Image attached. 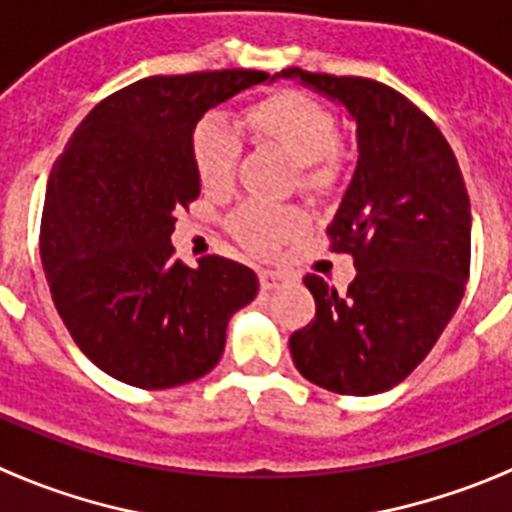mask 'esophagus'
Masks as SVG:
<instances>
[{
  "instance_id": "obj_1",
  "label": "esophagus",
  "mask_w": 512,
  "mask_h": 512,
  "mask_svg": "<svg viewBox=\"0 0 512 512\" xmlns=\"http://www.w3.org/2000/svg\"><path fill=\"white\" fill-rule=\"evenodd\" d=\"M287 282V277L284 274H279V271H259V284H261V292H271V289L282 287V284Z\"/></svg>"
}]
</instances>
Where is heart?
<instances>
[{"mask_svg":"<svg viewBox=\"0 0 512 512\" xmlns=\"http://www.w3.org/2000/svg\"><path fill=\"white\" fill-rule=\"evenodd\" d=\"M248 128L282 148L300 166V187L325 192L341 171L336 117L323 102L300 89H279L243 112ZM238 140L220 117H205L192 130V164L207 192H225L233 184ZM307 225L305 212L289 205L246 202L230 217V233L246 251H277Z\"/></svg>","mask_w":512,"mask_h":512,"instance_id":"b5f03b06","label":"heart"}]
</instances>
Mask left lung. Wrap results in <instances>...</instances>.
<instances>
[{"label":"left lung","instance_id":"8db88e82","mask_svg":"<svg viewBox=\"0 0 512 512\" xmlns=\"http://www.w3.org/2000/svg\"><path fill=\"white\" fill-rule=\"evenodd\" d=\"M356 120L354 179L330 251L354 256L346 292L307 274L315 318L289 336L297 372L338 395L392 390L436 346L464 297L472 215L456 156L405 94L364 76L287 69Z\"/></svg>","mask_w":512,"mask_h":512}]
</instances>
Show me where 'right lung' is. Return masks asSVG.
Listing matches in <instances>:
<instances>
[{"instance_id":"obj_1","label":"right lung","mask_w":512,"mask_h":512,"mask_svg":"<svg viewBox=\"0 0 512 512\" xmlns=\"http://www.w3.org/2000/svg\"><path fill=\"white\" fill-rule=\"evenodd\" d=\"M269 79L223 69L146 76L94 107L53 164L40 259L53 305L102 372L140 390L205 377L235 310L256 297L253 269L174 256L176 210L200 197L192 130L210 107Z\"/></svg>"}]
</instances>
